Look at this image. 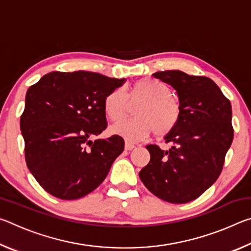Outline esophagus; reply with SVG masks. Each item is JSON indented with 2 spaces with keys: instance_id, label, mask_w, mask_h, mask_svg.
<instances>
[{
  "instance_id": "34e87169",
  "label": "esophagus",
  "mask_w": 251,
  "mask_h": 251,
  "mask_svg": "<svg viewBox=\"0 0 251 251\" xmlns=\"http://www.w3.org/2000/svg\"><path fill=\"white\" fill-rule=\"evenodd\" d=\"M136 146L134 145V144H131V143H129V142H125V150L126 151H131V150H134Z\"/></svg>"
}]
</instances>
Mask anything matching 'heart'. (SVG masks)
I'll list each match as a JSON object with an SVG mask.
<instances>
[{
    "label": "heart",
    "instance_id": "1",
    "mask_svg": "<svg viewBox=\"0 0 251 251\" xmlns=\"http://www.w3.org/2000/svg\"><path fill=\"white\" fill-rule=\"evenodd\" d=\"M129 100H139L134 114L136 117L123 121L112 127V131L137 142L152 131L157 137H164L176 128L181 117L180 104L172 96L167 85L154 78H142L131 85L128 92L115 88L104 99V112L108 120L120 122L125 117Z\"/></svg>",
    "mask_w": 251,
    "mask_h": 251
}]
</instances>
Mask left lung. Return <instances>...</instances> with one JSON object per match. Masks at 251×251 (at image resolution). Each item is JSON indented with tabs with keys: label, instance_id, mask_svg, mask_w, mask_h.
<instances>
[{
	"label": "left lung",
	"instance_id": "left-lung-1",
	"mask_svg": "<svg viewBox=\"0 0 251 251\" xmlns=\"http://www.w3.org/2000/svg\"><path fill=\"white\" fill-rule=\"evenodd\" d=\"M155 78L176 91L180 121L165 136L174 145L161 151L147 145L151 160L139 178L160 199L185 203L198 198L217 180L233 138L231 104L214 80L174 70L156 72Z\"/></svg>",
	"mask_w": 251,
	"mask_h": 251
}]
</instances>
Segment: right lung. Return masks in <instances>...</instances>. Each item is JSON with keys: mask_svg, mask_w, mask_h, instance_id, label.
<instances>
[{"mask_svg": "<svg viewBox=\"0 0 251 251\" xmlns=\"http://www.w3.org/2000/svg\"><path fill=\"white\" fill-rule=\"evenodd\" d=\"M124 82L86 71L50 72L28 88L20 121L25 160L49 194L73 201L104 181L124 139L92 138L107 127L105 96Z\"/></svg>", "mask_w": 251, "mask_h": 251, "instance_id": "right-lung-1", "label": "right lung"}]
</instances>
